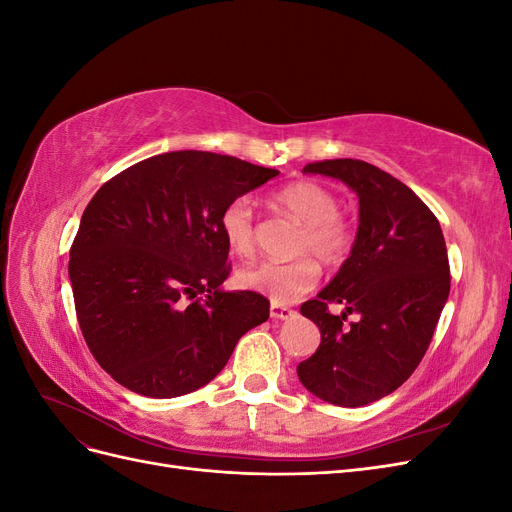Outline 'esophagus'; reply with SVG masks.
I'll list each match as a JSON object with an SVG mask.
<instances>
[{
	"instance_id": "1",
	"label": "esophagus",
	"mask_w": 512,
	"mask_h": 512,
	"mask_svg": "<svg viewBox=\"0 0 512 512\" xmlns=\"http://www.w3.org/2000/svg\"><path fill=\"white\" fill-rule=\"evenodd\" d=\"M269 314H271V318H275V320H288V318H292L297 312H294V309H290V307H286V305L271 303Z\"/></svg>"
}]
</instances>
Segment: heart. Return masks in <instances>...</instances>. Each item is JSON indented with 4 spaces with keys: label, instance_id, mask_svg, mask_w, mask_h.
Listing matches in <instances>:
<instances>
[{
    "label": "heart",
    "instance_id": "1",
    "mask_svg": "<svg viewBox=\"0 0 512 512\" xmlns=\"http://www.w3.org/2000/svg\"><path fill=\"white\" fill-rule=\"evenodd\" d=\"M275 205L305 226L297 252L314 254L324 265L342 262L354 243L352 226L339 215L342 200L318 181H294L275 194ZM230 252L250 260L256 254L254 209L247 198H237L220 220ZM237 280L243 288L265 294L273 303H292L320 280V267L312 256L292 262H262L243 269Z\"/></svg>",
    "mask_w": 512,
    "mask_h": 512
}]
</instances>
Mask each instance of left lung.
<instances>
[{
	"instance_id": "left-lung-1",
	"label": "left lung",
	"mask_w": 512,
	"mask_h": 512,
	"mask_svg": "<svg viewBox=\"0 0 512 512\" xmlns=\"http://www.w3.org/2000/svg\"><path fill=\"white\" fill-rule=\"evenodd\" d=\"M303 173L344 181L359 196L350 256L301 314L320 329V346L297 374L309 393L359 408L404 384L425 356L451 290L436 215L408 185L363 160H324ZM329 302L347 309L339 317ZM348 313L360 320L345 324Z\"/></svg>"
}]
</instances>
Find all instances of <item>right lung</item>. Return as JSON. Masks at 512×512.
I'll list each match as a JSON object with an SVG mask.
<instances>
[{
  "instance_id": "right-lung-1",
  "label": "right lung",
  "mask_w": 512,
  "mask_h": 512,
  "mask_svg": "<svg viewBox=\"0 0 512 512\" xmlns=\"http://www.w3.org/2000/svg\"><path fill=\"white\" fill-rule=\"evenodd\" d=\"M277 175L211 151H168L89 200L68 273L83 337L108 376L145 397L192 393L269 318L262 294L222 288L230 247L220 220Z\"/></svg>"
}]
</instances>
